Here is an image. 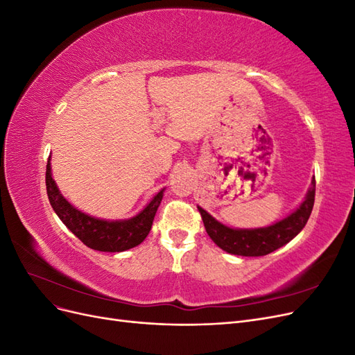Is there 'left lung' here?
Wrapping results in <instances>:
<instances>
[{"label":"left lung","instance_id":"8db88e82","mask_svg":"<svg viewBox=\"0 0 355 355\" xmlns=\"http://www.w3.org/2000/svg\"><path fill=\"white\" fill-rule=\"evenodd\" d=\"M314 197L315 179L313 178L304 201L299 204L296 210L287 214L282 220L270 225V227L250 230L227 227V225L214 219L202 207H197L201 213L202 223L206 227L209 237L222 250L237 256H265L292 241L304 230L314 207Z\"/></svg>","mask_w":355,"mask_h":355}]
</instances>
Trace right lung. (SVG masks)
Here are the masks:
<instances>
[{
	"mask_svg": "<svg viewBox=\"0 0 355 355\" xmlns=\"http://www.w3.org/2000/svg\"><path fill=\"white\" fill-rule=\"evenodd\" d=\"M51 157H49L46 168L47 196L53 210L67 228L78 237L85 245L99 252H124L141 244L151 231L157 209L164 196V189L149 201L144 210L136 216L121 220H106L93 218L90 214L73 207L72 204L60 194L55 179L51 176Z\"/></svg>",
	"mask_w": 355,
	"mask_h": 355,
	"instance_id": "add662e5",
	"label": "right lung"
}]
</instances>
